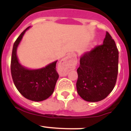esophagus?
<instances>
[{"label":"esophagus","mask_w":131,"mask_h":131,"mask_svg":"<svg viewBox=\"0 0 131 131\" xmlns=\"http://www.w3.org/2000/svg\"><path fill=\"white\" fill-rule=\"evenodd\" d=\"M74 61L71 56H68L61 60L58 64L59 74L61 77H65L68 74L74 65Z\"/></svg>","instance_id":"esophagus-1"}]
</instances>
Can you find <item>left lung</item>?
<instances>
[{
	"mask_svg": "<svg viewBox=\"0 0 131 131\" xmlns=\"http://www.w3.org/2000/svg\"><path fill=\"white\" fill-rule=\"evenodd\" d=\"M118 60L117 46L107 32L102 45L81 56L76 86L83 100L101 101L113 91L117 77Z\"/></svg>",
	"mask_w": 131,
	"mask_h": 131,
	"instance_id": "8db88e82",
	"label": "left lung"
}]
</instances>
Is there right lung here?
I'll return each mask as SVG.
<instances>
[{"mask_svg": "<svg viewBox=\"0 0 131 131\" xmlns=\"http://www.w3.org/2000/svg\"><path fill=\"white\" fill-rule=\"evenodd\" d=\"M24 30L16 39L13 46L11 59V73L15 86L22 96L28 100L40 102L52 94L58 79L56 69L58 60L39 69H29L19 62L17 49L26 31Z\"/></svg>", "mask_w": 131, "mask_h": 131, "instance_id": "right-lung-1", "label": "right lung"}]
</instances>
